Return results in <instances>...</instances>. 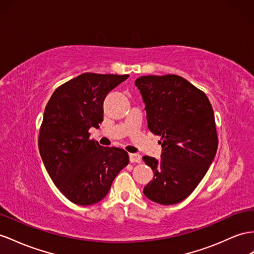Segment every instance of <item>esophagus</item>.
Here are the masks:
<instances>
[{
	"label": "esophagus",
	"instance_id": "esophagus-1",
	"mask_svg": "<svg viewBox=\"0 0 254 254\" xmlns=\"http://www.w3.org/2000/svg\"><path fill=\"white\" fill-rule=\"evenodd\" d=\"M128 157H129V162H131V163H140L141 162V157L138 153H129Z\"/></svg>",
	"mask_w": 254,
	"mask_h": 254
}]
</instances>
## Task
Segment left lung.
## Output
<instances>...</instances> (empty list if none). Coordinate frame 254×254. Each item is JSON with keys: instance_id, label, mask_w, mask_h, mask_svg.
<instances>
[{"instance_id": "obj_1", "label": "left lung", "mask_w": 254, "mask_h": 254, "mask_svg": "<svg viewBox=\"0 0 254 254\" xmlns=\"http://www.w3.org/2000/svg\"><path fill=\"white\" fill-rule=\"evenodd\" d=\"M146 104L148 128L161 136V160L145 155L153 179L144 189L158 204L184 200L204 178L218 149L211 104L185 78L168 74L141 76L135 81Z\"/></svg>"}]
</instances>
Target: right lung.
Listing matches in <instances>:
<instances>
[{
    "label": "right lung",
    "instance_id": "right-lung-1",
    "mask_svg": "<svg viewBox=\"0 0 254 254\" xmlns=\"http://www.w3.org/2000/svg\"><path fill=\"white\" fill-rule=\"evenodd\" d=\"M128 75L83 73L56 89L45 108L38 149L58 189L71 203L88 206L106 196L128 154L90 139L103 121L106 95Z\"/></svg>",
    "mask_w": 254,
    "mask_h": 254
}]
</instances>
